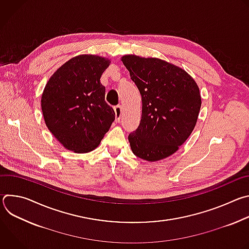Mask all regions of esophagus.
Returning a JSON list of instances; mask_svg holds the SVG:
<instances>
[{
    "label": "esophagus",
    "mask_w": 249,
    "mask_h": 249,
    "mask_svg": "<svg viewBox=\"0 0 249 249\" xmlns=\"http://www.w3.org/2000/svg\"><path fill=\"white\" fill-rule=\"evenodd\" d=\"M114 111H115V121L119 122L121 113H122V107L120 105H116V106H114Z\"/></svg>",
    "instance_id": "esophagus-1"
}]
</instances>
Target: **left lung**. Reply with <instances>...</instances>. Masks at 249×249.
<instances>
[{"label":"left lung","mask_w":249,"mask_h":249,"mask_svg":"<svg viewBox=\"0 0 249 249\" xmlns=\"http://www.w3.org/2000/svg\"><path fill=\"white\" fill-rule=\"evenodd\" d=\"M122 62L142 96L139 127L128 136L135 156L165 159L191 135L201 108L199 88L181 68L158 58L125 55Z\"/></svg>","instance_id":"8db88e82"}]
</instances>
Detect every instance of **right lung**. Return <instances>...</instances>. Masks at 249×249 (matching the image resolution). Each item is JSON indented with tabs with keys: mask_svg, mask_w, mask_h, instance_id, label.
I'll return each mask as SVG.
<instances>
[{
	"mask_svg": "<svg viewBox=\"0 0 249 249\" xmlns=\"http://www.w3.org/2000/svg\"><path fill=\"white\" fill-rule=\"evenodd\" d=\"M109 64L108 59L95 55L74 57L56 71L44 88L41 108L46 126L70 151L94 150L115 119L100 83Z\"/></svg>",
	"mask_w": 249,
	"mask_h": 249,
	"instance_id": "add662e5",
	"label": "right lung"
}]
</instances>
